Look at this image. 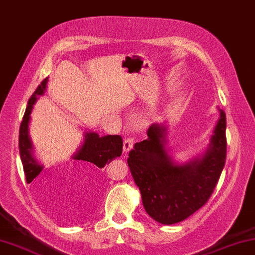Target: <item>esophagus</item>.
I'll use <instances>...</instances> for the list:
<instances>
[{
    "label": "esophagus",
    "mask_w": 255,
    "mask_h": 255,
    "mask_svg": "<svg viewBox=\"0 0 255 255\" xmlns=\"http://www.w3.org/2000/svg\"><path fill=\"white\" fill-rule=\"evenodd\" d=\"M134 137H127L124 141V151H128L134 145Z\"/></svg>",
    "instance_id": "esophagus-1"
}]
</instances>
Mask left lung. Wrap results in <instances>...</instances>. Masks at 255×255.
Listing matches in <instances>:
<instances>
[{"label":"left lung","instance_id":"obj_1","mask_svg":"<svg viewBox=\"0 0 255 255\" xmlns=\"http://www.w3.org/2000/svg\"><path fill=\"white\" fill-rule=\"evenodd\" d=\"M211 144L202 158L184 165L172 163L164 149L165 128L151 125L148 138L135 143L128 165L138 186L145 211L156 222L171 225L182 222L206 204L226 161V115L220 119Z\"/></svg>","mask_w":255,"mask_h":255}]
</instances>
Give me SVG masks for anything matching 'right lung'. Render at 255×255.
Returning <instances> with one entry per match:
<instances>
[{
    "label": "right lung",
    "mask_w": 255,
    "mask_h": 255,
    "mask_svg": "<svg viewBox=\"0 0 255 255\" xmlns=\"http://www.w3.org/2000/svg\"><path fill=\"white\" fill-rule=\"evenodd\" d=\"M47 78H45L40 83L31 98L29 99L24 117H23V121L21 122V127H19V155H21L23 169H24L25 178L28 183L32 182L33 178H36L43 169L42 165H39L32 156V145L28 134V124L30 120V113L32 111V105L36 103V97L42 96L44 93ZM122 145H124V141H122L120 135H107V136L101 137L97 133H87L86 138H85V143L73 158L101 169L107 163H111V161H113L114 158L121 156Z\"/></svg>",
    "instance_id": "1"
}]
</instances>
